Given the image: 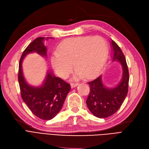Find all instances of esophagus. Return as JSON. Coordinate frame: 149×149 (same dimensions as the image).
I'll use <instances>...</instances> for the list:
<instances>
[{
	"label": "esophagus",
	"instance_id": "1",
	"mask_svg": "<svg viewBox=\"0 0 149 149\" xmlns=\"http://www.w3.org/2000/svg\"><path fill=\"white\" fill-rule=\"evenodd\" d=\"M78 84H79L78 83H73L71 84V87H72V88H74L78 86Z\"/></svg>",
	"mask_w": 149,
	"mask_h": 149
}]
</instances>
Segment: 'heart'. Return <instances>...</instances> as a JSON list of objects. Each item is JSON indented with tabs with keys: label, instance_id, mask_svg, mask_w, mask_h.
Returning a JSON list of instances; mask_svg holds the SVG:
<instances>
[{
	"label": "heart",
	"instance_id": "heart-1",
	"mask_svg": "<svg viewBox=\"0 0 149 149\" xmlns=\"http://www.w3.org/2000/svg\"><path fill=\"white\" fill-rule=\"evenodd\" d=\"M108 45L100 36L71 38L62 42L51 56L52 65L59 76L67 78L76 67L73 78L90 77L102 68L107 59Z\"/></svg>",
	"mask_w": 149,
	"mask_h": 149
}]
</instances>
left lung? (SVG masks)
<instances>
[{"label":"left lung","mask_w":149,"mask_h":149,"mask_svg":"<svg viewBox=\"0 0 149 149\" xmlns=\"http://www.w3.org/2000/svg\"><path fill=\"white\" fill-rule=\"evenodd\" d=\"M111 45L112 61H118L122 66L121 81L112 88L104 86L101 75L88 82L90 91L86 101L87 107L92 114L100 118H108L115 113L121 107L128 92L129 74L125 56L114 40H111Z\"/></svg>","instance_id":"1"}]
</instances>
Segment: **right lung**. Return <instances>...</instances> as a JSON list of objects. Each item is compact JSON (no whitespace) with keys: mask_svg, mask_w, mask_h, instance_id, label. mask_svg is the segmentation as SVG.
I'll return each mask as SVG.
<instances>
[{"mask_svg":"<svg viewBox=\"0 0 149 149\" xmlns=\"http://www.w3.org/2000/svg\"><path fill=\"white\" fill-rule=\"evenodd\" d=\"M49 38V37L46 38V39ZM44 39L45 38H36L24 51L19 61L18 80L21 96L28 107L40 119L50 120L62 109L67 95L71 90L70 85L59 77H56L49 70L41 86H31L25 79L22 67L24 59L30 53H37L42 57L47 58V49L44 45Z\"/></svg>","mask_w":149,"mask_h":149,"instance_id":"1","label":"right lung"}]
</instances>
